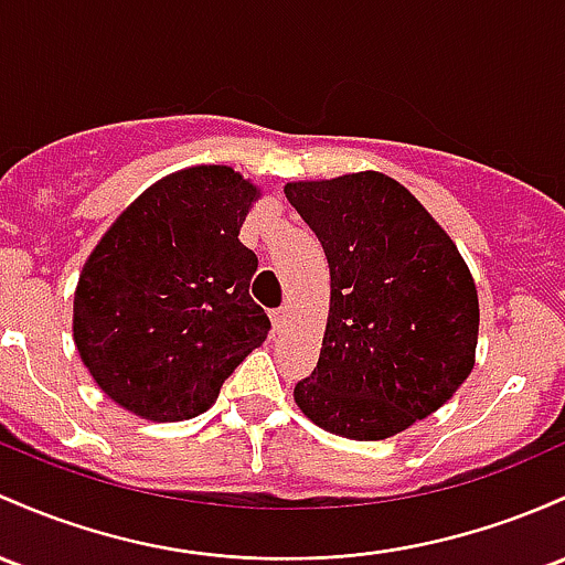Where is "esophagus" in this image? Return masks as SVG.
Returning <instances> with one entry per match:
<instances>
[{
	"label": "esophagus",
	"instance_id": "obj_1",
	"mask_svg": "<svg viewBox=\"0 0 565 565\" xmlns=\"http://www.w3.org/2000/svg\"><path fill=\"white\" fill-rule=\"evenodd\" d=\"M270 321H273V330L281 332L284 327H287V308H273Z\"/></svg>",
	"mask_w": 565,
	"mask_h": 565
}]
</instances>
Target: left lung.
Wrapping results in <instances>:
<instances>
[{
	"label": "left lung",
	"mask_w": 565,
	"mask_h": 565,
	"mask_svg": "<svg viewBox=\"0 0 565 565\" xmlns=\"http://www.w3.org/2000/svg\"><path fill=\"white\" fill-rule=\"evenodd\" d=\"M330 263V319L295 402L321 429L386 439L445 405L475 367L480 306L450 235L377 171L284 188Z\"/></svg>",
	"instance_id": "left-lung-1"
}]
</instances>
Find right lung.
Returning a JSON list of instances; mask_svg holds the SVG:
<instances>
[{"instance_id": "obj_1", "label": "right lung", "mask_w": 565, "mask_h": 565, "mask_svg": "<svg viewBox=\"0 0 565 565\" xmlns=\"http://www.w3.org/2000/svg\"><path fill=\"white\" fill-rule=\"evenodd\" d=\"M259 192L227 166L171 173L117 216L79 273L74 343L93 381L150 420L209 411L268 338L238 231Z\"/></svg>"}]
</instances>
